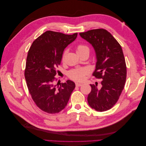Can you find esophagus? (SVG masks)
Instances as JSON below:
<instances>
[{"label":"esophagus","instance_id":"1","mask_svg":"<svg viewBox=\"0 0 146 146\" xmlns=\"http://www.w3.org/2000/svg\"><path fill=\"white\" fill-rule=\"evenodd\" d=\"M76 86H81L83 85V84L80 83H76Z\"/></svg>","mask_w":146,"mask_h":146}]
</instances>
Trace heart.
Returning a JSON list of instances; mask_svg holds the SVG:
<instances>
[{"label": "heart", "mask_w": 146, "mask_h": 146, "mask_svg": "<svg viewBox=\"0 0 146 146\" xmlns=\"http://www.w3.org/2000/svg\"><path fill=\"white\" fill-rule=\"evenodd\" d=\"M76 50L77 54L80 55L83 53L86 52H90V48L87 46L83 44H80L77 45L76 47ZM67 53V50H65L63 53V58ZM88 74V69L86 68H77L72 69L70 70L68 73V77L72 79L73 80L77 81V82H82L85 80V77L86 75Z\"/></svg>", "instance_id": "b5f03b06"}]
</instances>
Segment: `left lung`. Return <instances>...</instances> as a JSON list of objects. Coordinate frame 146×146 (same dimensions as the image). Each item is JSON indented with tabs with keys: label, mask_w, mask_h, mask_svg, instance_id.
<instances>
[{
	"label": "left lung",
	"mask_w": 146,
	"mask_h": 146,
	"mask_svg": "<svg viewBox=\"0 0 146 146\" xmlns=\"http://www.w3.org/2000/svg\"><path fill=\"white\" fill-rule=\"evenodd\" d=\"M79 35L94 48L97 62L92 76L102 80L100 89L98 85H90L88 104L98 111H107L116 104L126 81L127 67L122 47L105 29H93Z\"/></svg>",
	"instance_id": "8db88e82"
}]
</instances>
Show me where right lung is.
Returning <instances> with one entry per match:
<instances>
[{
  "instance_id": "add662e5",
  "label": "right lung",
  "mask_w": 146,
  "mask_h": 146,
  "mask_svg": "<svg viewBox=\"0 0 146 146\" xmlns=\"http://www.w3.org/2000/svg\"><path fill=\"white\" fill-rule=\"evenodd\" d=\"M77 33L66 35L46 31L33 42L28 52L25 78L29 91L37 107L50 114L63 110L74 90V82L67 80L56 87V68L60 64L64 48Z\"/></svg>"
}]
</instances>
